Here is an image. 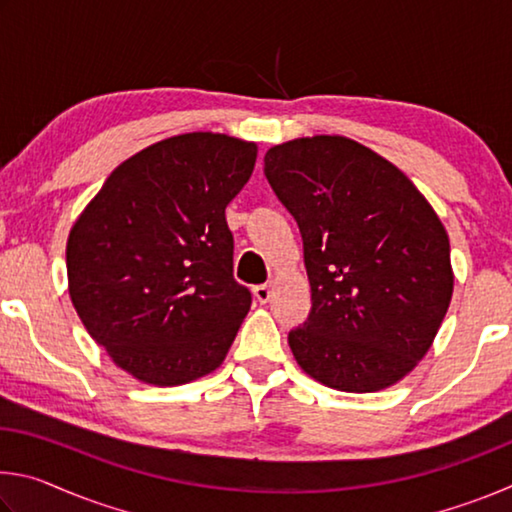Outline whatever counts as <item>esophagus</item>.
<instances>
[{
  "label": "esophagus",
  "mask_w": 512,
  "mask_h": 512,
  "mask_svg": "<svg viewBox=\"0 0 512 512\" xmlns=\"http://www.w3.org/2000/svg\"><path fill=\"white\" fill-rule=\"evenodd\" d=\"M253 293H255V298H257L259 302H268V300H271L273 287H271V284H257V287L253 289Z\"/></svg>",
  "instance_id": "obj_1"
}]
</instances>
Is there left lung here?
Returning <instances> with one entry per match:
<instances>
[{"instance_id": "left-lung-1", "label": "left lung", "mask_w": 512, "mask_h": 512, "mask_svg": "<svg viewBox=\"0 0 512 512\" xmlns=\"http://www.w3.org/2000/svg\"><path fill=\"white\" fill-rule=\"evenodd\" d=\"M296 219L311 311L289 332L300 368L345 393H372L415 368L447 314L454 275L443 223L404 173L339 135L264 155Z\"/></svg>"}]
</instances>
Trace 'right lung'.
<instances>
[{"label":"right lung","instance_id":"right-lung-1","mask_svg":"<svg viewBox=\"0 0 512 512\" xmlns=\"http://www.w3.org/2000/svg\"><path fill=\"white\" fill-rule=\"evenodd\" d=\"M255 160L228 135L169 137L121 162L69 232L76 314L135 379L185 384L228 354L253 296L232 275L225 207Z\"/></svg>","mask_w":512,"mask_h":512}]
</instances>
